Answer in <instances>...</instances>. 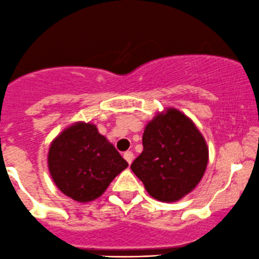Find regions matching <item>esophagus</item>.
I'll use <instances>...</instances> for the list:
<instances>
[{"label":"esophagus","instance_id":"34e87169","mask_svg":"<svg viewBox=\"0 0 259 259\" xmlns=\"http://www.w3.org/2000/svg\"><path fill=\"white\" fill-rule=\"evenodd\" d=\"M123 157H124V160H126L127 162H128L131 165V163H132V161H133V158H135V155H133L132 151H127V152L123 153Z\"/></svg>","mask_w":259,"mask_h":259}]
</instances>
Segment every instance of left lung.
Here are the masks:
<instances>
[{"label":"left lung","instance_id":"1","mask_svg":"<svg viewBox=\"0 0 259 259\" xmlns=\"http://www.w3.org/2000/svg\"><path fill=\"white\" fill-rule=\"evenodd\" d=\"M143 151L131 168L152 198L176 201L199 184L208 165V147L195 124L167 109L146 126Z\"/></svg>","mask_w":259,"mask_h":259}]
</instances>
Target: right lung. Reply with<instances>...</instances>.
<instances>
[{
	"label": "right lung",
	"mask_w": 259,
	"mask_h": 259,
	"mask_svg": "<svg viewBox=\"0 0 259 259\" xmlns=\"http://www.w3.org/2000/svg\"><path fill=\"white\" fill-rule=\"evenodd\" d=\"M48 162L61 193L80 203L99 198L128 166L94 124L83 122L63 131L53 141Z\"/></svg>",
	"instance_id": "right-lung-1"
}]
</instances>
